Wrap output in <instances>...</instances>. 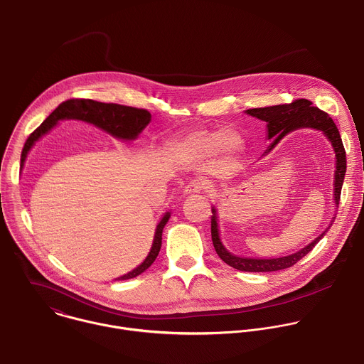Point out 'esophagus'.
I'll return each instance as SVG.
<instances>
[{
    "mask_svg": "<svg viewBox=\"0 0 364 364\" xmlns=\"http://www.w3.org/2000/svg\"><path fill=\"white\" fill-rule=\"evenodd\" d=\"M208 184L204 180H191L186 187H184V194H198L203 191H207Z\"/></svg>",
    "mask_w": 364,
    "mask_h": 364,
    "instance_id": "1",
    "label": "esophagus"
}]
</instances>
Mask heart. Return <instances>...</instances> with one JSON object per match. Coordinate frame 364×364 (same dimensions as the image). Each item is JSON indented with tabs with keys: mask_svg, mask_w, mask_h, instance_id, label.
Segmentation results:
<instances>
[{
	"mask_svg": "<svg viewBox=\"0 0 364 364\" xmlns=\"http://www.w3.org/2000/svg\"><path fill=\"white\" fill-rule=\"evenodd\" d=\"M237 143V137L227 132H194L177 141L173 151L183 160H198L232 149Z\"/></svg>",
	"mask_w": 364,
	"mask_h": 364,
	"instance_id": "b5f03b06",
	"label": "heart"
}]
</instances>
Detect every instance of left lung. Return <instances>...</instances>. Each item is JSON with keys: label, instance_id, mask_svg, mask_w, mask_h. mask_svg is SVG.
<instances>
[{"label": "left lung", "instance_id": "left-lung-1", "mask_svg": "<svg viewBox=\"0 0 364 364\" xmlns=\"http://www.w3.org/2000/svg\"><path fill=\"white\" fill-rule=\"evenodd\" d=\"M247 113L268 123V137L274 139L268 151H271L279 143V140L292 130H296L301 127H314V129L322 130L326 134V137L332 141L335 153H336V159H338L336 174H335V200H336V204H339L342 186H343V180H345V173H346V151H345V146L342 143L339 129L336 127L333 119L326 112L321 110L319 107L312 106V102L308 99H296V100H294L291 103H285V105L248 109ZM323 235H325V232L321 237H318L314 242H311L308 247L301 250L299 252L288 255V257L274 258V259L240 258V257L231 255L223 247L220 237H218L215 210L213 208L211 238H213L215 252L225 264H228L230 267H232L238 271L272 272V271H281V269L289 268V267L295 265L298 261H301L306 254H309L314 250V247L322 240Z\"/></svg>", "mask_w": 364, "mask_h": 364}]
</instances>
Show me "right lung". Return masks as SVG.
Returning <instances> with one entry per match:
<instances>
[{"mask_svg": "<svg viewBox=\"0 0 364 364\" xmlns=\"http://www.w3.org/2000/svg\"><path fill=\"white\" fill-rule=\"evenodd\" d=\"M62 119H80L89 123H93L95 126L106 130L112 136L117 139H136L137 134L149 124L151 114L147 109H140V107H132V106H124V105H117V103H102L96 102L92 99H69L62 102L43 122L39 127H36L29 137L26 139L22 153H21V166L25 161V157L32 147V144L45 133H48L58 120ZM170 218V213H167L160 224L157 225L153 247L144 259L141 265H139L136 269L132 272L117 278L119 281L130 279L141 272H144L157 258L160 248H161V234L163 228L167 224Z\"/></svg>", "mask_w": 364, "mask_h": 364, "instance_id": "obj_1", "label": "right lung"}]
</instances>
